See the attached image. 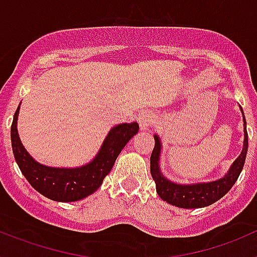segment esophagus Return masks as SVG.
<instances>
[{
  "instance_id": "1",
  "label": "esophagus",
  "mask_w": 257,
  "mask_h": 257,
  "mask_svg": "<svg viewBox=\"0 0 257 257\" xmlns=\"http://www.w3.org/2000/svg\"><path fill=\"white\" fill-rule=\"evenodd\" d=\"M138 121H139L140 128L142 130H148L149 127L153 123V113L151 112H142L138 117Z\"/></svg>"
}]
</instances>
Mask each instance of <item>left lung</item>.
Here are the masks:
<instances>
[{
	"label": "left lung",
	"mask_w": 257,
	"mask_h": 257,
	"mask_svg": "<svg viewBox=\"0 0 257 257\" xmlns=\"http://www.w3.org/2000/svg\"><path fill=\"white\" fill-rule=\"evenodd\" d=\"M240 108V106H239ZM240 112L243 115V131L244 139L242 152L237 157V160L231 163L222 178L217 180L208 181V183H193V184H179L169 180L161 171L160 160L161 151H162V143L160 136L154 134V149L151 156V174L156 183V190L158 196L167 203L180 208H201L210 206L219 201L225 196L237 181L240 171L243 169L244 161H246L247 148H248V136L246 130V118L243 110L240 108Z\"/></svg>",
	"instance_id": "obj_1"
}]
</instances>
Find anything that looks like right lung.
I'll use <instances>...</instances> for the list:
<instances>
[{
	"mask_svg": "<svg viewBox=\"0 0 257 257\" xmlns=\"http://www.w3.org/2000/svg\"><path fill=\"white\" fill-rule=\"evenodd\" d=\"M19 109L20 105L11 124V145L15 161L32 187L42 196L56 202H76L96 192L124 145L139 133V124L136 122L115 124L109 130L92 161L78 167H50L38 163L22 144L18 134Z\"/></svg>",
	"mask_w": 257,
	"mask_h": 257,
	"instance_id": "obj_1",
	"label": "right lung"
}]
</instances>
